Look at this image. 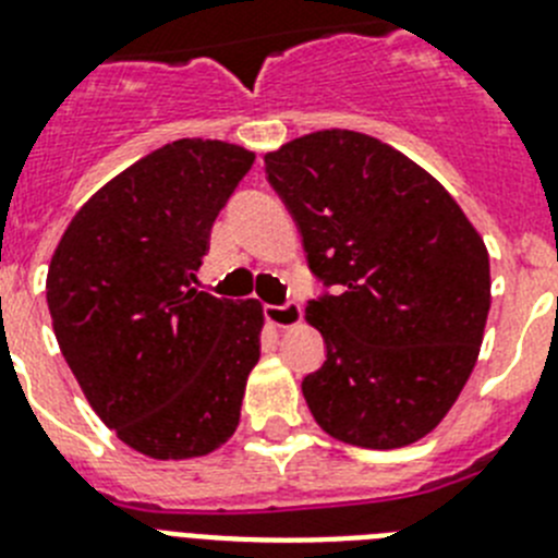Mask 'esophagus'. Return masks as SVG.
<instances>
[{
  "label": "esophagus",
  "mask_w": 558,
  "mask_h": 558,
  "mask_svg": "<svg viewBox=\"0 0 558 558\" xmlns=\"http://www.w3.org/2000/svg\"><path fill=\"white\" fill-rule=\"evenodd\" d=\"M265 318L274 327H293V324L302 322V304L295 299H288L284 304H265Z\"/></svg>",
  "instance_id": "obj_1"
}]
</instances>
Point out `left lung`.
I'll return each instance as SVG.
<instances>
[{
	"label": "left lung",
	"instance_id": "8db88e82",
	"mask_svg": "<svg viewBox=\"0 0 558 558\" xmlns=\"http://www.w3.org/2000/svg\"><path fill=\"white\" fill-rule=\"evenodd\" d=\"M322 284L307 322L327 360L302 379L347 445L427 436L470 379L489 315V254L450 192L374 136L318 131L265 156Z\"/></svg>",
	"mask_w": 558,
	"mask_h": 558
}]
</instances>
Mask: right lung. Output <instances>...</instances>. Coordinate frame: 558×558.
Returning a JSON list of instances; mask_svg holds the SVG:
<instances>
[{"label": "right lung", "mask_w": 558, "mask_h": 558, "mask_svg": "<svg viewBox=\"0 0 558 558\" xmlns=\"http://www.w3.org/2000/svg\"><path fill=\"white\" fill-rule=\"evenodd\" d=\"M254 153L179 140L81 206L47 274L58 347L97 416L159 461L234 433L259 360V302L195 290L206 243Z\"/></svg>", "instance_id": "add662e5"}]
</instances>
